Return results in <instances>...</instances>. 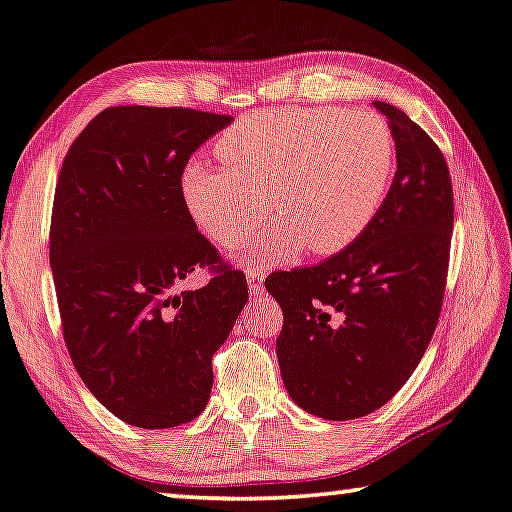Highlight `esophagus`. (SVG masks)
Masks as SVG:
<instances>
[{"label":"esophagus","instance_id":"esophagus-1","mask_svg":"<svg viewBox=\"0 0 512 512\" xmlns=\"http://www.w3.org/2000/svg\"><path fill=\"white\" fill-rule=\"evenodd\" d=\"M246 278H248V287H250V294H259V289L264 285V278H266V271L264 269H248L246 271Z\"/></svg>","mask_w":512,"mask_h":512}]
</instances>
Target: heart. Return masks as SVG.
I'll return each instance as SVG.
<instances>
[{
  "label": "heart",
  "mask_w": 512,
  "mask_h": 512,
  "mask_svg": "<svg viewBox=\"0 0 512 512\" xmlns=\"http://www.w3.org/2000/svg\"><path fill=\"white\" fill-rule=\"evenodd\" d=\"M225 165L188 160L183 207L223 248H234L266 216L278 220L243 255L287 262L303 253L335 255L375 220L395 170V137L379 114L342 108L259 112L232 126L218 144Z\"/></svg>",
  "instance_id": "1"
}]
</instances>
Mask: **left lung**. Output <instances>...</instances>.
I'll use <instances>...</instances> for the list:
<instances>
[{
  "instance_id": "1",
  "label": "left lung",
  "mask_w": 512,
  "mask_h": 512,
  "mask_svg": "<svg viewBox=\"0 0 512 512\" xmlns=\"http://www.w3.org/2000/svg\"><path fill=\"white\" fill-rule=\"evenodd\" d=\"M375 108L388 119L398 158L375 220L342 253L264 282L285 319L276 352L289 398L326 421L368 416L400 391L444 301L453 234L448 165L400 108Z\"/></svg>"
}]
</instances>
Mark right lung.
I'll use <instances>...</instances> for the list:
<instances>
[{
    "label": "right lung",
    "mask_w": 512,
    "mask_h": 512,
    "mask_svg": "<svg viewBox=\"0 0 512 512\" xmlns=\"http://www.w3.org/2000/svg\"><path fill=\"white\" fill-rule=\"evenodd\" d=\"M234 117L119 105L89 121L61 165L50 266L75 370L94 398L144 430L190 423L207 407L211 358L248 301L181 197L188 158ZM200 265L217 276L180 282Z\"/></svg>",
    "instance_id": "add662e5"
}]
</instances>
